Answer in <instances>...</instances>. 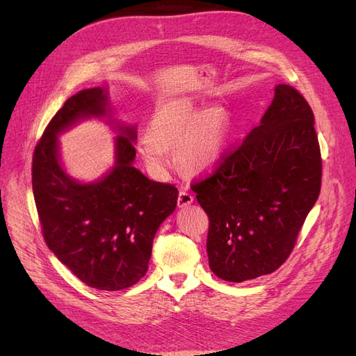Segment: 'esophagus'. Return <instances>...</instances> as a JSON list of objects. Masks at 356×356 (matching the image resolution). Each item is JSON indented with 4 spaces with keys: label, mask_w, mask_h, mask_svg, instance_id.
Instances as JSON below:
<instances>
[{
    "label": "esophagus",
    "mask_w": 356,
    "mask_h": 356,
    "mask_svg": "<svg viewBox=\"0 0 356 356\" xmlns=\"http://www.w3.org/2000/svg\"><path fill=\"white\" fill-rule=\"evenodd\" d=\"M193 201H194V197H193V195H191L188 191L183 190V191H180V193H179V198H177V207H179V209H184V207L190 206Z\"/></svg>",
    "instance_id": "34e87169"
}]
</instances>
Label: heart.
<instances>
[{"mask_svg":"<svg viewBox=\"0 0 356 356\" xmlns=\"http://www.w3.org/2000/svg\"><path fill=\"white\" fill-rule=\"evenodd\" d=\"M227 124L220 108L200 111L188 97H175L152 117L147 134L139 140V152L154 172L169 165V149H176L181 169L190 175L211 170L224 154Z\"/></svg>","mask_w":356,"mask_h":356,"instance_id":"obj_1","label":"heart"}]
</instances>
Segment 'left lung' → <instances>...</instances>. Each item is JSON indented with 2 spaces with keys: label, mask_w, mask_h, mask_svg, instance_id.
I'll list each match as a JSON object with an SVG mask.
<instances>
[{
  "label": "left lung",
  "mask_w": 356,
  "mask_h": 356,
  "mask_svg": "<svg viewBox=\"0 0 356 356\" xmlns=\"http://www.w3.org/2000/svg\"><path fill=\"white\" fill-rule=\"evenodd\" d=\"M321 187L314 115L287 84L275 87L258 127L214 175L191 186L210 218V269L241 283L275 272L290 255Z\"/></svg>",
  "instance_id": "obj_1"
}]
</instances>
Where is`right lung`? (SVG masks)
<instances>
[{
    "label": "right lung",
    "mask_w": 356,
    "mask_h": 356,
    "mask_svg": "<svg viewBox=\"0 0 356 356\" xmlns=\"http://www.w3.org/2000/svg\"><path fill=\"white\" fill-rule=\"evenodd\" d=\"M92 118L118 134L115 165L97 181L81 182L67 173L58 136ZM135 142L136 127L115 118L108 88L92 87L66 101L33 152L43 238L76 277L98 290H122L145 276L154 238L177 206L175 186L149 180L134 166Z\"/></svg>",
    "instance_id": "obj_1"
}]
</instances>
